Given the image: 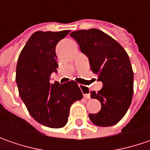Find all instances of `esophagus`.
I'll list each match as a JSON object with an SVG mask.
<instances>
[{
  "mask_svg": "<svg viewBox=\"0 0 150 150\" xmlns=\"http://www.w3.org/2000/svg\"><path fill=\"white\" fill-rule=\"evenodd\" d=\"M80 86V88L81 89L82 91H84V97L85 98H86V99H90L91 98V95H90V93H89V91H88V89L86 87H85V86Z\"/></svg>",
  "mask_w": 150,
  "mask_h": 150,
  "instance_id": "obj_1",
  "label": "esophagus"
}]
</instances>
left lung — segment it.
Returning <instances> with one entry per match:
<instances>
[{"mask_svg": "<svg viewBox=\"0 0 150 150\" xmlns=\"http://www.w3.org/2000/svg\"><path fill=\"white\" fill-rule=\"evenodd\" d=\"M70 36L89 59L91 69L98 75L103 86L91 97L101 102L96 114H89L96 126L109 127L117 123L130 107L134 93V72L129 57L112 37L96 28L72 32Z\"/></svg>", "mask_w": 150, "mask_h": 150, "instance_id": "1", "label": "left lung"}]
</instances>
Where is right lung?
<instances>
[{"mask_svg": "<svg viewBox=\"0 0 150 150\" xmlns=\"http://www.w3.org/2000/svg\"><path fill=\"white\" fill-rule=\"evenodd\" d=\"M69 33L38 31L30 37L16 64V81L21 99L30 115L40 124L63 127L68 122L70 106L83 97L77 83H50L57 73V43Z\"/></svg>", "mask_w": 150, "mask_h": 150, "instance_id": "1", "label": "right lung"}]
</instances>
